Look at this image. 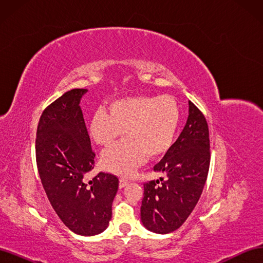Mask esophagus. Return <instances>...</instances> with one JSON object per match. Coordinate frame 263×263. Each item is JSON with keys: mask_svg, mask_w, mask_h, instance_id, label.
Masks as SVG:
<instances>
[{"mask_svg": "<svg viewBox=\"0 0 263 263\" xmlns=\"http://www.w3.org/2000/svg\"><path fill=\"white\" fill-rule=\"evenodd\" d=\"M127 184H128V182H127L125 179H121V180H119V189L125 187Z\"/></svg>", "mask_w": 263, "mask_h": 263, "instance_id": "1", "label": "esophagus"}]
</instances>
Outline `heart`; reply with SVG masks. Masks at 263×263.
<instances>
[{
    "label": "heart",
    "mask_w": 263,
    "mask_h": 263,
    "mask_svg": "<svg viewBox=\"0 0 263 263\" xmlns=\"http://www.w3.org/2000/svg\"><path fill=\"white\" fill-rule=\"evenodd\" d=\"M180 123L177 101L168 95H147L115 100L107 113L98 110L90 122V135L99 146L110 147L123 136L121 144L106 150L101 163L106 171L128 178L145 164L172 147Z\"/></svg>",
    "instance_id": "heart-1"
}]
</instances>
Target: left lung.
Segmentation results:
<instances>
[{
	"label": "left lung",
	"instance_id": "1",
	"mask_svg": "<svg viewBox=\"0 0 263 263\" xmlns=\"http://www.w3.org/2000/svg\"><path fill=\"white\" fill-rule=\"evenodd\" d=\"M208 122L189 101V117L179 138L155 165L165 179L144 184L140 219L148 230L169 234L180 228L192 213L208 179L210 169Z\"/></svg>",
	"mask_w": 263,
	"mask_h": 263
}]
</instances>
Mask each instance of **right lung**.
I'll return each mask as SVG.
<instances>
[{
    "label": "right lung",
    "mask_w": 263,
    "mask_h": 263,
    "mask_svg": "<svg viewBox=\"0 0 263 263\" xmlns=\"http://www.w3.org/2000/svg\"><path fill=\"white\" fill-rule=\"evenodd\" d=\"M86 92L70 90L44 110L37 127L36 160L47 197L63 224L77 235L95 236L112 218L118 179L100 172L84 180L95 163L80 107Z\"/></svg>",
    "instance_id": "obj_1"
}]
</instances>
